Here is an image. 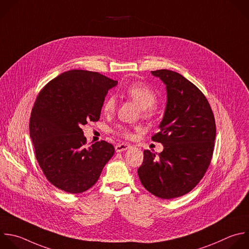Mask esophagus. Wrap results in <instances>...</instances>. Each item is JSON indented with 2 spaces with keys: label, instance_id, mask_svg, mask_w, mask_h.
<instances>
[{
  "label": "esophagus",
  "instance_id": "esophagus-1",
  "mask_svg": "<svg viewBox=\"0 0 249 249\" xmlns=\"http://www.w3.org/2000/svg\"><path fill=\"white\" fill-rule=\"evenodd\" d=\"M131 147L130 144H127V143H119L115 146V150L116 152H122V151H125L127 149H129Z\"/></svg>",
  "mask_w": 249,
  "mask_h": 249
}]
</instances>
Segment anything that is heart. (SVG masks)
<instances>
[{"label": "heart", "mask_w": 249, "mask_h": 249, "mask_svg": "<svg viewBox=\"0 0 249 249\" xmlns=\"http://www.w3.org/2000/svg\"><path fill=\"white\" fill-rule=\"evenodd\" d=\"M123 93L134 101L145 114H150L152 107L156 103V93L146 84L142 82H134L129 84L124 90ZM116 100L113 97H109L106 100L103 106V110L106 114H110L115 110ZM119 134L127 139L132 138V133L129 129L121 127L119 129Z\"/></svg>", "instance_id": "heart-1"}]
</instances>
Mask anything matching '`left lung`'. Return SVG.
I'll return each mask as SVG.
<instances>
[{
	"instance_id": "1",
	"label": "left lung",
	"mask_w": 249,
	"mask_h": 249,
	"mask_svg": "<svg viewBox=\"0 0 249 249\" xmlns=\"http://www.w3.org/2000/svg\"><path fill=\"white\" fill-rule=\"evenodd\" d=\"M151 74L166 86L160 131L151 137L164 148L158 154L143 150L138 175L150 194L171 199L191 192L204 176L214 150L216 125L207 99L192 82L168 69Z\"/></svg>"
}]
</instances>
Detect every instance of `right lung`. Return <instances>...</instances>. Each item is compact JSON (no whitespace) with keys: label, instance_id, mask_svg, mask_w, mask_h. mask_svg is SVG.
<instances>
[{"label":"right lung","instance_id":"add662e5","mask_svg":"<svg viewBox=\"0 0 249 249\" xmlns=\"http://www.w3.org/2000/svg\"><path fill=\"white\" fill-rule=\"evenodd\" d=\"M114 81L98 72L69 70L50 81L33 106L29 132L36 159L48 181L69 194H80L99 180L114 146L101 141L86 147L81 127L98 121Z\"/></svg>","mask_w":249,"mask_h":249}]
</instances>
